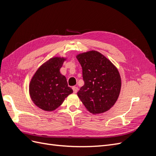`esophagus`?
I'll list each match as a JSON object with an SVG mask.
<instances>
[{"instance_id":"esophagus-1","label":"esophagus","mask_w":156,"mask_h":156,"mask_svg":"<svg viewBox=\"0 0 156 156\" xmlns=\"http://www.w3.org/2000/svg\"><path fill=\"white\" fill-rule=\"evenodd\" d=\"M72 89H73V92H74L75 94L77 92V91H78V87H72Z\"/></svg>"}]
</instances>
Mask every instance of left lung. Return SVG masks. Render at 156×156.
Segmentation results:
<instances>
[{
	"mask_svg": "<svg viewBox=\"0 0 156 156\" xmlns=\"http://www.w3.org/2000/svg\"><path fill=\"white\" fill-rule=\"evenodd\" d=\"M83 69L84 84L77 96L87 111L94 115L108 111L120 95L122 81L119 70L97 51L76 56Z\"/></svg>",
	"mask_w": 156,
	"mask_h": 156,
	"instance_id": "left-lung-1",
	"label": "left lung"
}]
</instances>
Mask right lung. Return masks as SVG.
I'll use <instances>...</instances> for the list:
<instances>
[{"label":"right lung","instance_id":"right-lung-1","mask_svg":"<svg viewBox=\"0 0 156 156\" xmlns=\"http://www.w3.org/2000/svg\"><path fill=\"white\" fill-rule=\"evenodd\" d=\"M66 58L55 56L46 61L37 69L29 84V94L33 103L41 109L53 111L73 90L60 72Z\"/></svg>","mask_w":156,"mask_h":156}]
</instances>
